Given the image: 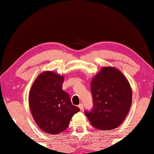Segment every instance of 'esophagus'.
I'll use <instances>...</instances> for the list:
<instances>
[{
	"label": "esophagus",
	"mask_w": 154,
	"mask_h": 154,
	"mask_svg": "<svg viewBox=\"0 0 154 154\" xmlns=\"http://www.w3.org/2000/svg\"><path fill=\"white\" fill-rule=\"evenodd\" d=\"M78 107L80 108L81 110H82L83 109V104H80L79 106H78Z\"/></svg>",
	"instance_id": "34e87169"
}]
</instances>
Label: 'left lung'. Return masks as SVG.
I'll list each match as a JSON object with an SVG mask.
<instances>
[{"instance_id":"8db88e82","label":"left lung","mask_w":154,"mask_h":154,"mask_svg":"<svg viewBox=\"0 0 154 154\" xmlns=\"http://www.w3.org/2000/svg\"><path fill=\"white\" fill-rule=\"evenodd\" d=\"M91 91L94 108L85 114L91 125L102 131L121 125L132 103L131 87L122 72L113 66L102 67L91 80Z\"/></svg>"}]
</instances>
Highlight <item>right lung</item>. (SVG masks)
<instances>
[{
    "mask_svg": "<svg viewBox=\"0 0 154 154\" xmlns=\"http://www.w3.org/2000/svg\"><path fill=\"white\" fill-rule=\"evenodd\" d=\"M63 75L44 71L33 82L29 94L30 111L35 123L46 133L57 135L68 127L80 109L73 106L63 90Z\"/></svg>",
    "mask_w": 154,
    "mask_h": 154,
    "instance_id": "add662e5",
    "label": "right lung"
}]
</instances>
